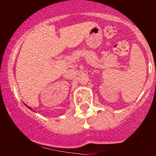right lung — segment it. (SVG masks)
I'll return each mask as SVG.
<instances>
[{
  "label": "right lung",
  "instance_id": "right-lung-1",
  "mask_svg": "<svg viewBox=\"0 0 156 156\" xmlns=\"http://www.w3.org/2000/svg\"><path fill=\"white\" fill-rule=\"evenodd\" d=\"M28 108H29V107H28Z\"/></svg>",
  "mask_w": 156,
  "mask_h": 156
}]
</instances>
